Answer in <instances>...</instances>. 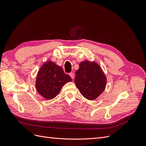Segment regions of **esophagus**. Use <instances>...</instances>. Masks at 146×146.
Here are the masks:
<instances>
[{
  "mask_svg": "<svg viewBox=\"0 0 146 146\" xmlns=\"http://www.w3.org/2000/svg\"><path fill=\"white\" fill-rule=\"evenodd\" d=\"M69 75H70V76L72 78V79H74V74L73 73H72V72L70 73H69Z\"/></svg>",
  "mask_w": 146,
  "mask_h": 146,
  "instance_id": "1",
  "label": "esophagus"
}]
</instances>
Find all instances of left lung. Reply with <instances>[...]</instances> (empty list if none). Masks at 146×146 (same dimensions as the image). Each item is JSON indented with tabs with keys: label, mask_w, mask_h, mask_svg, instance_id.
Here are the masks:
<instances>
[{
	"label": "left lung",
	"mask_w": 146,
	"mask_h": 146,
	"mask_svg": "<svg viewBox=\"0 0 146 146\" xmlns=\"http://www.w3.org/2000/svg\"><path fill=\"white\" fill-rule=\"evenodd\" d=\"M74 83L81 94L92 101L104 92L106 78L98 63L86 60L79 64V68L76 72Z\"/></svg>",
	"instance_id": "8db88e82"
}]
</instances>
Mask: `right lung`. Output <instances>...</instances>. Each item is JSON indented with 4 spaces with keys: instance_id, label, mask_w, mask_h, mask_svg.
Returning <instances> with one entry per match:
<instances>
[{
    "instance_id": "add662e5",
    "label": "right lung",
    "mask_w": 146,
    "mask_h": 146,
    "mask_svg": "<svg viewBox=\"0 0 146 146\" xmlns=\"http://www.w3.org/2000/svg\"><path fill=\"white\" fill-rule=\"evenodd\" d=\"M72 80L61 67L51 61L43 64L38 71L36 78V88L38 92L47 99L54 98L63 85Z\"/></svg>"
}]
</instances>
